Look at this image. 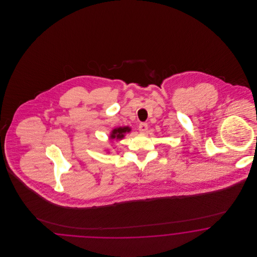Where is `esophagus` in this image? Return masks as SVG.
<instances>
[{"instance_id": "34e87169", "label": "esophagus", "mask_w": 257, "mask_h": 257, "mask_svg": "<svg viewBox=\"0 0 257 257\" xmlns=\"http://www.w3.org/2000/svg\"><path fill=\"white\" fill-rule=\"evenodd\" d=\"M147 129H148V125H147V123H141V124L139 125V130H140V132H141L142 134L146 133L147 131Z\"/></svg>"}]
</instances>
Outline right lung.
<instances>
[{"label": "right lung", "mask_w": 257, "mask_h": 257, "mask_svg": "<svg viewBox=\"0 0 257 257\" xmlns=\"http://www.w3.org/2000/svg\"><path fill=\"white\" fill-rule=\"evenodd\" d=\"M129 132H131V128H130L129 126L116 127V128L112 129V130H111V132L110 133V137H109L110 143L112 144V143H113V141H115V142H117V141H121L123 138L125 137V134H126V133H129ZM106 150L108 151V153H110L108 149H106Z\"/></svg>", "instance_id": "obj_1"}]
</instances>
